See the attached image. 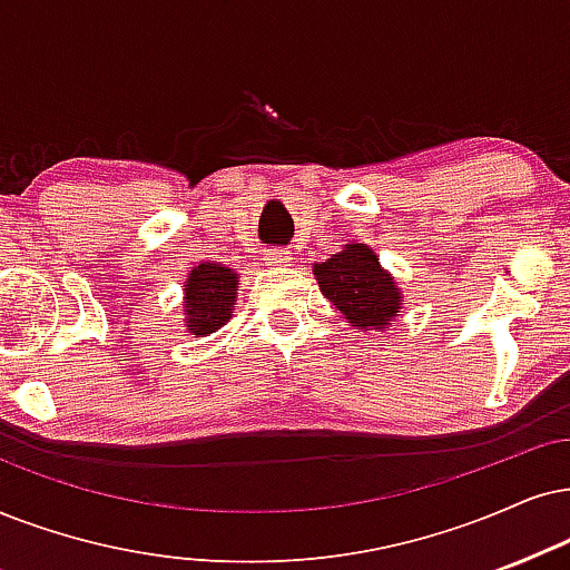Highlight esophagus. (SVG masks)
<instances>
[{"label": "esophagus", "instance_id": "obj_1", "mask_svg": "<svg viewBox=\"0 0 570 570\" xmlns=\"http://www.w3.org/2000/svg\"><path fill=\"white\" fill-rule=\"evenodd\" d=\"M265 261H268V265H276V268H281V265L292 263V249H286V247L265 249Z\"/></svg>", "mask_w": 570, "mask_h": 570}]
</instances>
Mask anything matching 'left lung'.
Masks as SVG:
<instances>
[{
  "label": "left lung",
  "mask_w": 570,
  "mask_h": 570,
  "mask_svg": "<svg viewBox=\"0 0 570 570\" xmlns=\"http://www.w3.org/2000/svg\"><path fill=\"white\" fill-rule=\"evenodd\" d=\"M323 297L334 302L344 321L357 328H384L397 318L402 292L379 255L365 244H344L342 252L313 268Z\"/></svg>",
  "instance_id": "1"
}]
</instances>
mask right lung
<instances>
[{
	"mask_svg": "<svg viewBox=\"0 0 570 570\" xmlns=\"http://www.w3.org/2000/svg\"><path fill=\"white\" fill-rule=\"evenodd\" d=\"M236 278L239 276L232 268L218 263H199L189 273L184 284V315L189 334H213V331H218L223 323L232 318L236 292H239Z\"/></svg>",
	"mask_w": 570,
	"mask_h": 570,
	"instance_id": "right-lung-1",
	"label": "right lung"
}]
</instances>
